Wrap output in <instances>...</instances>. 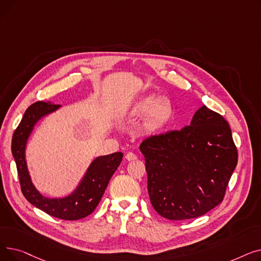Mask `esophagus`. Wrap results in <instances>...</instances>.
I'll return each instance as SVG.
<instances>
[{
	"instance_id": "34e87169",
	"label": "esophagus",
	"mask_w": 261,
	"mask_h": 261,
	"mask_svg": "<svg viewBox=\"0 0 261 261\" xmlns=\"http://www.w3.org/2000/svg\"><path fill=\"white\" fill-rule=\"evenodd\" d=\"M136 159H138V156H136L133 152H128L126 154V160H128V161H134Z\"/></svg>"
}]
</instances>
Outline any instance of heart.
<instances>
[{"instance_id": "heart-1", "label": "heart", "mask_w": 261, "mask_h": 261, "mask_svg": "<svg viewBox=\"0 0 261 261\" xmlns=\"http://www.w3.org/2000/svg\"><path fill=\"white\" fill-rule=\"evenodd\" d=\"M130 115L133 117L146 115L144 129L148 132H154L169 121L172 115V105L168 99H161L156 95H148L132 106Z\"/></svg>"}]
</instances>
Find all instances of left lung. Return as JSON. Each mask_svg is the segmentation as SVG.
I'll return each instance as SVG.
<instances>
[{"label": "left lung", "mask_w": 261, "mask_h": 261, "mask_svg": "<svg viewBox=\"0 0 261 261\" xmlns=\"http://www.w3.org/2000/svg\"><path fill=\"white\" fill-rule=\"evenodd\" d=\"M140 150L150 202L169 220L197 218L220 204L238 162L228 122L206 106L189 126L150 136Z\"/></svg>", "instance_id": "8db88e82"}]
</instances>
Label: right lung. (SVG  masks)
Listing matches in <instances>:
<instances>
[{"mask_svg":"<svg viewBox=\"0 0 261 261\" xmlns=\"http://www.w3.org/2000/svg\"><path fill=\"white\" fill-rule=\"evenodd\" d=\"M60 105L37 101L27 108L18 128L13 132L11 152L16 161L21 190L25 199L37 208L62 220H79L92 214L101 200L110 179L122 160L121 152L97 156L89 166L77 188L64 198H46L32 182L25 160V149L36 123L57 111Z\"/></svg>","mask_w":261,"mask_h":261,"instance_id":"right-lung-1","label":"right lung"}]
</instances>
